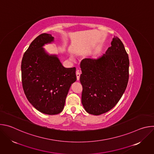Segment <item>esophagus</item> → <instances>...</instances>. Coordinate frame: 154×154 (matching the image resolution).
<instances>
[{
    "instance_id": "esophagus-1",
    "label": "esophagus",
    "mask_w": 154,
    "mask_h": 154,
    "mask_svg": "<svg viewBox=\"0 0 154 154\" xmlns=\"http://www.w3.org/2000/svg\"><path fill=\"white\" fill-rule=\"evenodd\" d=\"M76 76H77V80H80V73L79 72V70H77V71H76Z\"/></svg>"
}]
</instances>
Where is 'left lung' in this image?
Here are the masks:
<instances>
[{
    "mask_svg": "<svg viewBox=\"0 0 154 154\" xmlns=\"http://www.w3.org/2000/svg\"><path fill=\"white\" fill-rule=\"evenodd\" d=\"M82 103L87 113L100 115L112 109L128 81L129 60L123 43L114 36L105 54L85 58L80 64Z\"/></svg>",
    "mask_w": 154,
    "mask_h": 154,
    "instance_id": "8db88e82",
    "label": "left lung"
}]
</instances>
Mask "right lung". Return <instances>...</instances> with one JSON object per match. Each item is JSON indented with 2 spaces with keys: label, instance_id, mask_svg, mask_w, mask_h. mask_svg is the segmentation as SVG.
<instances>
[{
  "label": "right lung",
  "instance_id": "obj_1",
  "mask_svg": "<svg viewBox=\"0 0 154 154\" xmlns=\"http://www.w3.org/2000/svg\"><path fill=\"white\" fill-rule=\"evenodd\" d=\"M54 42L51 34L39 35L21 63L22 83L27 99L37 110L49 115L63 111L70 87L77 80L75 68H64L58 55L49 54L43 48Z\"/></svg>",
  "mask_w": 154,
  "mask_h": 154
}]
</instances>
